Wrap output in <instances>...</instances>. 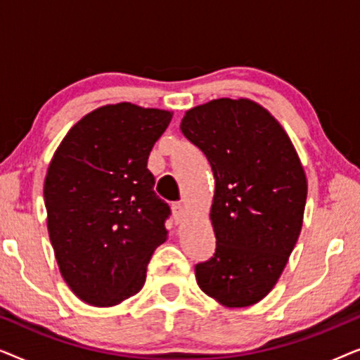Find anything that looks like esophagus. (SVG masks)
Returning a JSON list of instances; mask_svg holds the SVG:
<instances>
[{"instance_id":"esophagus-1","label":"esophagus","mask_w":360,"mask_h":360,"mask_svg":"<svg viewBox=\"0 0 360 360\" xmlns=\"http://www.w3.org/2000/svg\"><path fill=\"white\" fill-rule=\"evenodd\" d=\"M172 214H174L175 223H181V221H184V218H185V214H186L185 206L180 205V203L172 205Z\"/></svg>"}]
</instances>
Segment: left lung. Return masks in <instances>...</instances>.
Listing matches in <instances>:
<instances>
[{
  "mask_svg": "<svg viewBox=\"0 0 360 360\" xmlns=\"http://www.w3.org/2000/svg\"><path fill=\"white\" fill-rule=\"evenodd\" d=\"M180 129L214 175L216 249L195 265L196 282L226 307H250L277 283L302 231L308 191L302 162L278 121L244 98L196 106Z\"/></svg>",
  "mask_w": 360,
  "mask_h": 360,
  "instance_id": "obj_1",
  "label": "left lung"
}]
</instances>
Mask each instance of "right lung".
Wrapping results in <instances>:
<instances>
[{
	"label": "right lung",
	"instance_id": "1",
	"mask_svg": "<svg viewBox=\"0 0 360 360\" xmlns=\"http://www.w3.org/2000/svg\"><path fill=\"white\" fill-rule=\"evenodd\" d=\"M172 112L131 103L82 117L49 165L44 200L60 274L93 307H112L144 287L167 238L170 208L154 191L147 159Z\"/></svg>",
	"mask_w": 360,
	"mask_h": 360
}]
</instances>
